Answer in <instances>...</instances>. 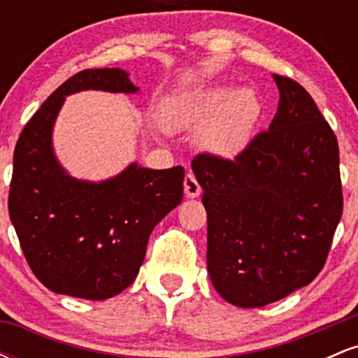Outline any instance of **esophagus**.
<instances>
[{"mask_svg": "<svg viewBox=\"0 0 358 358\" xmlns=\"http://www.w3.org/2000/svg\"><path fill=\"white\" fill-rule=\"evenodd\" d=\"M183 188H185V195H187L188 199H195V196H199L200 193H202V187H200V183L196 182L195 175L193 173H187V176H185Z\"/></svg>", "mask_w": 358, "mask_h": 358, "instance_id": "obj_1", "label": "esophagus"}]
</instances>
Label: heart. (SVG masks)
Masks as SVG:
<instances>
[{
    "label": "heart",
    "mask_w": 358,
    "mask_h": 358,
    "mask_svg": "<svg viewBox=\"0 0 358 358\" xmlns=\"http://www.w3.org/2000/svg\"><path fill=\"white\" fill-rule=\"evenodd\" d=\"M261 114V102L252 90L231 87L180 94L163 106V121L171 129H202L196 143L220 158H232L248 145Z\"/></svg>",
    "instance_id": "obj_1"
}]
</instances>
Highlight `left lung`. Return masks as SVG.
Listing matches in <instances>:
<instances>
[{
    "instance_id": "1",
    "label": "left lung",
    "mask_w": 358,
    "mask_h": 358,
    "mask_svg": "<svg viewBox=\"0 0 358 358\" xmlns=\"http://www.w3.org/2000/svg\"><path fill=\"white\" fill-rule=\"evenodd\" d=\"M278 113L234 159L193 158L207 268L225 301L261 308L310 285L343 212L338 141L303 85L274 73Z\"/></svg>"
}]
</instances>
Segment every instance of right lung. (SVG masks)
<instances>
[{
    "mask_svg": "<svg viewBox=\"0 0 358 358\" xmlns=\"http://www.w3.org/2000/svg\"><path fill=\"white\" fill-rule=\"evenodd\" d=\"M85 89L136 92L121 69H85L65 80L23 127L13 155L8 210L28 266L53 293L108 299L145 261L150 234L183 199V166L133 163L116 178H71L52 151L65 96Z\"/></svg>",
    "mask_w": 358,
    "mask_h": 358,
    "instance_id": "1",
    "label": "right lung"
}]
</instances>
